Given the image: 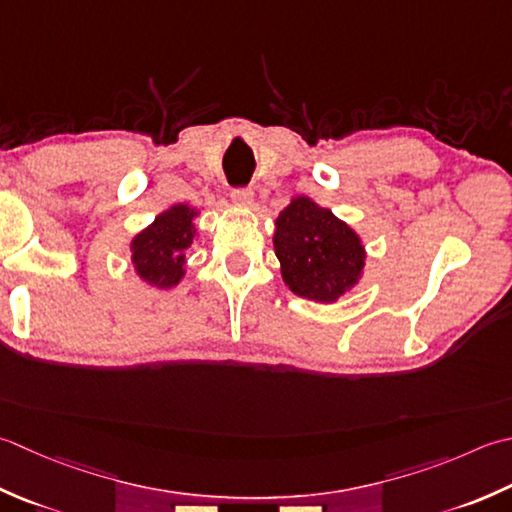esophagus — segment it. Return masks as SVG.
Segmentation results:
<instances>
[{
	"instance_id": "obj_1",
	"label": "esophagus",
	"mask_w": 512,
	"mask_h": 512,
	"mask_svg": "<svg viewBox=\"0 0 512 512\" xmlns=\"http://www.w3.org/2000/svg\"><path fill=\"white\" fill-rule=\"evenodd\" d=\"M230 197H233V202L237 206H250V204H253V190H250L248 186L233 188V193H230Z\"/></svg>"
}]
</instances>
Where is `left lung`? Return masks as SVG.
<instances>
[{"label":"left lung","instance_id":"8db88e82","mask_svg":"<svg viewBox=\"0 0 512 512\" xmlns=\"http://www.w3.org/2000/svg\"><path fill=\"white\" fill-rule=\"evenodd\" d=\"M275 253L282 277L295 295L335 302L357 284L364 246L344 222L308 197L290 202L275 222Z\"/></svg>","mask_w":512,"mask_h":512}]
</instances>
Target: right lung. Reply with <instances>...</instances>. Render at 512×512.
<instances>
[{"instance_id":"add662e5","label":"right lung","mask_w":512,"mask_h":512,"mask_svg":"<svg viewBox=\"0 0 512 512\" xmlns=\"http://www.w3.org/2000/svg\"><path fill=\"white\" fill-rule=\"evenodd\" d=\"M195 210L179 204L155 219L133 239V262L137 275L157 288L179 284L184 275L186 248L193 244Z\"/></svg>"}]
</instances>
